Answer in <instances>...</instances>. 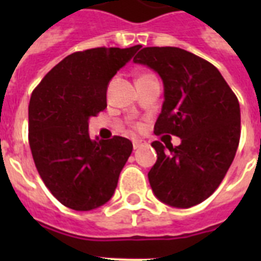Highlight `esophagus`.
I'll list each match as a JSON object with an SVG mask.
<instances>
[{"mask_svg": "<svg viewBox=\"0 0 261 261\" xmlns=\"http://www.w3.org/2000/svg\"><path fill=\"white\" fill-rule=\"evenodd\" d=\"M142 141H141V139H133V147H134V149H138L139 146H141V145H142Z\"/></svg>", "mask_w": 261, "mask_h": 261, "instance_id": "34e87169", "label": "esophagus"}]
</instances>
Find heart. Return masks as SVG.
<instances>
[{
    "mask_svg": "<svg viewBox=\"0 0 261 261\" xmlns=\"http://www.w3.org/2000/svg\"><path fill=\"white\" fill-rule=\"evenodd\" d=\"M146 75H150V74H143V75H141L139 79H142V77H146ZM137 127H139V126H137Z\"/></svg>",
    "mask_w": 261,
    "mask_h": 261,
    "instance_id": "1",
    "label": "heart"
}]
</instances>
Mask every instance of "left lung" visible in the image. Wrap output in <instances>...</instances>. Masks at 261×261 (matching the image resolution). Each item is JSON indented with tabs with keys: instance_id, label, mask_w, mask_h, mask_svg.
<instances>
[{
	"instance_id": "obj_1",
	"label": "left lung",
	"mask_w": 261,
	"mask_h": 261,
	"mask_svg": "<svg viewBox=\"0 0 261 261\" xmlns=\"http://www.w3.org/2000/svg\"><path fill=\"white\" fill-rule=\"evenodd\" d=\"M163 79L155 135H176L178 146L154 141L157 161L147 173L154 195L188 208L206 200L234 160L241 134L239 98L214 65L177 47H145L134 57Z\"/></svg>"
}]
</instances>
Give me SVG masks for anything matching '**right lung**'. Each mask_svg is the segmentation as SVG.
<instances>
[{
  "mask_svg": "<svg viewBox=\"0 0 261 261\" xmlns=\"http://www.w3.org/2000/svg\"><path fill=\"white\" fill-rule=\"evenodd\" d=\"M141 48L77 51L51 69L32 92L28 141L40 177L63 206L89 211L112 198L133 151L130 139L93 141L90 116L107 108V87Z\"/></svg>",
  "mask_w": 261,
  "mask_h": 261,
  "instance_id": "add662e5",
  "label": "right lung"
}]
</instances>
